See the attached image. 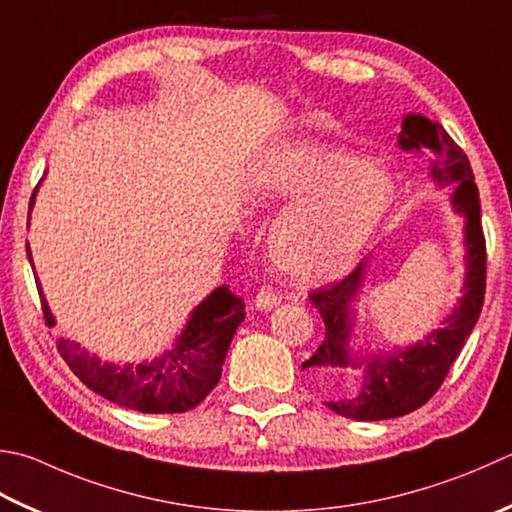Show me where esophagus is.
I'll use <instances>...</instances> for the list:
<instances>
[{
	"label": "esophagus",
	"mask_w": 512,
	"mask_h": 512,
	"mask_svg": "<svg viewBox=\"0 0 512 512\" xmlns=\"http://www.w3.org/2000/svg\"><path fill=\"white\" fill-rule=\"evenodd\" d=\"M279 302H282V295H279L273 286H262L255 297V308L270 310V308H275Z\"/></svg>",
	"instance_id": "34e87169"
}]
</instances>
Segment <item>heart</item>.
I'll use <instances>...</instances> for the list:
<instances>
[{
    "label": "heart",
    "mask_w": 512,
    "mask_h": 512,
    "mask_svg": "<svg viewBox=\"0 0 512 512\" xmlns=\"http://www.w3.org/2000/svg\"><path fill=\"white\" fill-rule=\"evenodd\" d=\"M253 186L264 202L305 195L268 235L273 264L302 284L346 275L395 199L393 177L384 166L342 148L310 144H286L268 153Z\"/></svg>",
    "instance_id": "1"
}]
</instances>
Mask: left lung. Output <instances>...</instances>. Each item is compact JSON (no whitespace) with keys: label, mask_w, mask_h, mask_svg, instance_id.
<instances>
[{"label":"left lung","mask_w":512,"mask_h":512,"mask_svg":"<svg viewBox=\"0 0 512 512\" xmlns=\"http://www.w3.org/2000/svg\"><path fill=\"white\" fill-rule=\"evenodd\" d=\"M399 146L422 153L430 148V177L439 186H455L453 208L466 217V279L464 297L444 319V326L422 342L397 348L395 353H353V302L364 284L366 264H359L342 282L310 295L324 319L326 335L315 355L302 364L317 388L328 395L326 406L357 422L393 419L422 408L444 384L450 366L462 353L466 337L482 313L486 293V239L479 215V190L468 157L442 124L424 115H406Z\"/></svg>","instance_id":"8db88e82"}]
</instances>
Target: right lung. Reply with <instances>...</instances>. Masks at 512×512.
I'll return each instance as SVG.
<instances>
[{
  "label": "right lung",
  "mask_w": 512,
  "mask_h": 512,
  "mask_svg": "<svg viewBox=\"0 0 512 512\" xmlns=\"http://www.w3.org/2000/svg\"><path fill=\"white\" fill-rule=\"evenodd\" d=\"M37 190V188H35ZM35 193L30 197V206ZM30 264V248L26 244ZM42 310L48 328L55 326L46 299ZM244 319V299L233 295L228 286H219L190 315L186 328L175 342L173 350L144 364H108L86 353L70 339H57V350L68 368L82 382L119 406L139 410V413H186L202 404L222 377V366L233 342L237 326Z\"/></svg>",
  "instance_id": "add662e5"
}]
</instances>
